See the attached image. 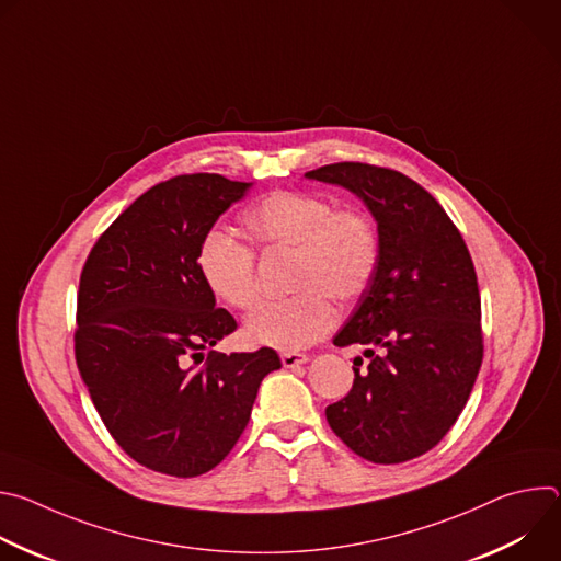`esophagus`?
Masks as SVG:
<instances>
[{"label": "esophagus", "mask_w": 561, "mask_h": 561, "mask_svg": "<svg viewBox=\"0 0 561 561\" xmlns=\"http://www.w3.org/2000/svg\"><path fill=\"white\" fill-rule=\"evenodd\" d=\"M279 357H282L284 368H295V366H301V364L308 362V355L297 353V351H286V353H282Z\"/></svg>", "instance_id": "1"}]
</instances>
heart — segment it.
I'll use <instances>...</instances> for the list:
<instances>
[{"label":"heart","mask_w":561,"mask_h":561,"mask_svg":"<svg viewBox=\"0 0 561 561\" xmlns=\"http://www.w3.org/2000/svg\"><path fill=\"white\" fill-rule=\"evenodd\" d=\"M244 230L260 249L293 251L284 301L257 306L244 322L255 346L297 351L322 340L335 324L333 301H357L379 266V232L359 206H337L319 193L275 191L244 215ZM206 288L226 306L247 310L257 299L255 253L226 228H210L197 249Z\"/></svg>","instance_id":"heart-1"}]
</instances>
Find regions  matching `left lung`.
<instances>
[{"instance_id":"8db88e82","label":"left lung","mask_w":561,"mask_h":561,"mask_svg":"<svg viewBox=\"0 0 561 561\" xmlns=\"http://www.w3.org/2000/svg\"><path fill=\"white\" fill-rule=\"evenodd\" d=\"M355 193L379 232V266L335 346L355 357L348 394L327 409L359 457L402 463L428 453L461 415L484 357L482 299L457 226L411 178L362 162L306 173Z\"/></svg>"}]
</instances>
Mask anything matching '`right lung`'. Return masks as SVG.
Here are the masks:
<instances>
[{
  "label": "right lung",
  "instance_id": "right-lung-1",
  "mask_svg": "<svg viewBox=\"0 0 561 561\" xmlns=\"http://www.w3.org/2000/svg\"><path fill=\"white\" fill-rule=\"evenodd\" d=\"M251 184L178 175L137 197L79 277L75 359L122 450L173 477L215 468L244 433L273 348L209 351L237 329L197 268L202 237Z\"/></svg>",
  "mask_w": 561,
  "mask_h": 561
}]
</instances>
